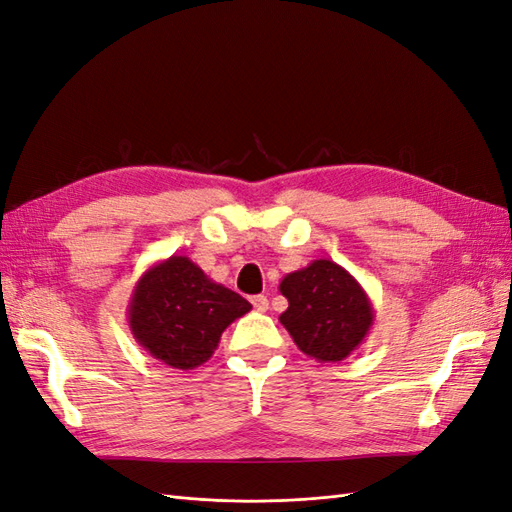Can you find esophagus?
Masks as SVG:
<instances>
[{
  "label": "esophagus",
  "mask_w": 512,
  "mask_h": 512,
  "mask_svg": "<svg viewBox=\"0 0 512 512\" xmlns=\"http://www.w3.org/2000/svg\"><path fill=\"white\" fill-rule=\"evenodd\" d=\"M252 305H254L256 312H267L269 299L265 297V294H256V297H252Z\"/></svg>",
  "instance_id": "34e87169"
}]
</instances>
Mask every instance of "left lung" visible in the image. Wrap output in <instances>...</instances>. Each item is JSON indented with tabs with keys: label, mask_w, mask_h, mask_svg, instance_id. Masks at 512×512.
<instances>
[{
	"label": "left lung",
	"mask_w": 512,
	"mask_h": 512,
	"mask_svg": "<svg viewBox=\"0 0 512 512\" xmlns=\"http://www.w3.org/2000/svg\"><path fill=\"white\" fill-rule=\"evenodd\" d=\"M280 292L288 299L280 322L299 350L318 363L344 361L363 344L376 318L363 286L327 258L288 273Z\"/></svg>",
	"instance_id": "left-lung-1"
}]
</instances>
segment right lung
Listing matches in <instances>:
<instances>
[{
  "mask_svg": "<svg viewBox=\"0 0 512 512\" xmlns=\"http://www.w3.org/2000/svg\"><path fill=\"white\" fill-rule=\"evenodd\" d=\"M252 305L213 282L188 256H170L149 267L128 303V324L138 346L175 369L211 359L230 322Z\"/></svg>",
  "mask_w": 512,
  "mask_h": 512,
  "instance_id": "right-lung-1",
  "label": "right lung"
}]
</instances>
